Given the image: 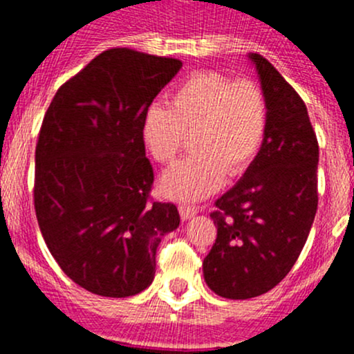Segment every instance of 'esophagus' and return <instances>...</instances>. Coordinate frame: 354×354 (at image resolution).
Instances as JSON below:
<instances>
[{"label": "esophagus", "instance_id": "obj_1", "mask_svg": "<svg viewBox=\"0 0 354 354\" xmlns=\"http://www.w3.org/2000/svg\"><path fill=\"white\" fill-rule=\"evenodd\" d=\"M180 214L183 219H190V217H194L195 214H197V207L194 205H180Z\"/></svg>", "mask_w": 354, "mask_h": 354}]
</instances>
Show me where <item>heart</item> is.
<instances>
[{
  "label": "heart",
  "instance_id": "heart-1",
  "mask_svg": "<svg viewBox=\"0 0 354 354\" xmlns=\"http://www.w3.org/2000/svg\"><path fill=\"white\" fill-rule=\"evenodd\" d=\"M269 104L250 78L233 80L219 71H198L173 92L169 108L152 104L142 120V142L151 157L169 164L192 137L194 156L171 167L160 187L171 198L198 200L240 176L266 140Z\"/></svg>",
  "mask_w": 354,
  "mask_h": 354
}]
</instances>
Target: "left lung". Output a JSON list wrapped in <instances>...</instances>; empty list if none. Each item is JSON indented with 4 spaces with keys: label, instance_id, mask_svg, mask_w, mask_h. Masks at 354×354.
<instances>
[{
    "label": "left lung",
    "instance_id": "1",
    "mask_svg": "<svg viewBox=\"0 0 354 354\" xmlns=\"http://www.w3.org/2000/svg\"><path fill=\"white\" fill-rule=\"evenodd\" d=\"M269 104L259 156L210 212L216 243L203 279L216 295L248 299L270 291L298 260L315 219L319 142L298 92L260 55H250Z\"/></svg>",
    "mask_w": 354,
    "mask_h": 354
}]
</instances>
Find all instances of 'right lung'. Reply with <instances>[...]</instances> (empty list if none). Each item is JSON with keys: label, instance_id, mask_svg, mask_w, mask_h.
<instances>
[{"label": "right lung", "instance_id": "1", "mask_svg": "<svg viewBox=\"0 0 354 354\" xmlns=\"http://www.w3.org/2000/svg\"><path fill=\"white\" fill-rule=\"evenodd\" d=\"M181 66L176 58L108 49L58 88L44 114L35 216L63 272L94 295L144 291L160 238L180 226L174 203L151 198L154 169L140 128Z\"/></svg>", "mask_w": 354, "mask_h": 354}]
</instances>
